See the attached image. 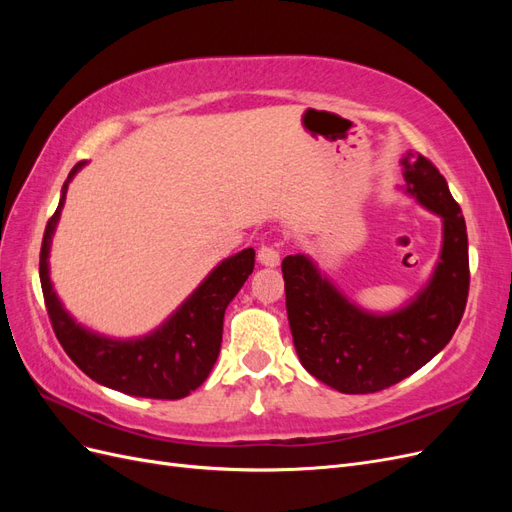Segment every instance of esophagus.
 <instances>
[{"label":"esophagus","mask_w":512,"mask_h":512,"mask_svg":"<svg viewBox=\"0 0 512 512\" xmlns=\"http://www.w3.org/2000/svg\"><path fill=\"white\" fill-rule=\"evenodd\" d=\"M258 262L265 267L280 265V250H277V245H262L258 250Z\"/></svg>","instance_id":"esophagus-1"}]
</instances>
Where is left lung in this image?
<instances>
[{
  "label": "left lung",
  "mask_w": 512,
  "mask_h": 512,
  "mask_svg": "<svg viewBox=\"0 0 512 512\" xmlns=\"http://www.w3.org/2000/svg\"><path fill=\"white\" fill-rule=\"evenodd\" d=\"M404 192L442 218V250L429 282L399 309L376 314L350 301L305 254L282 260L286 312L301 365L348 395L412 376L459 327L468 301V232L446 179L421 153L401 158Z\"/></svg>",
  "instance_id": "left-lung-1"
}]
</instances>
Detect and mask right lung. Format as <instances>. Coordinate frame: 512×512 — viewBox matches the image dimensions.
<instances>
[{
    "label": "right lung",
    "instance_id": "obj_1",
    "mask_svg": "<svg viewBox=\"0 0 512 512\" xmlns=\"http://www.w3.org/2000/svg\"><path fill=\"white\" fill-rule=\"evenodd\" d=\"M85 164L79 162L70 170L40 247V284L53 331L70 359L98 384L134 397L181 399L207 380L218 361L224 312L252 275L256 254L247 247L224 258L158 329L143 337L115 339L83 327L57 297L49 254L68 183Z\"/></svg>",
    "mask_w": 512,
    "mask_h": 512
}]
</instances>
